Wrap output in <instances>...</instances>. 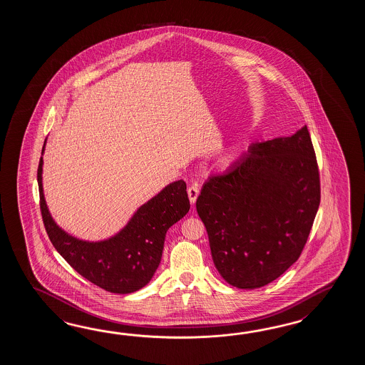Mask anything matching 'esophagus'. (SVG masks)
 I'll return each instance as SVG.
<instances>
[{
  "instance_id": "34e87169",
  "label": "esophagus",
  "mask_w": 365,
  "mask_h": 365,
  "mask_svg": "<svg viewBox=\"0 0 365 365\" xmlns=\"http://www.w3.org/2000/svg\"><path fill=\"white\" fill-rule=\"evenodd\" d=\"M187 195H189V200L192 203H195L198 195H200V187L197 185H192L187 187Z\"/></svg>"
}]
</instances>
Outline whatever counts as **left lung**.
Masks as SVG:
<instances>
[{
  "instance_id": "1",
  "label": "left lung",
  "mask_w": 365,
  "mask_h": 365,
  "mask_svg": "<svg viewBox=\"0 0 365 365\" xmlns=\"http://www.w3.org/2000/svg\"><path fill=\"white\" fill-rule=\"evenodd\" d=\"M321 201L317 158L307 126L257 142L197 200L212 261L233 287H262L303 252Z\"/></svg>"
}]
</instances>
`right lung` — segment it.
Segmentation results:
<instances>
[{
	"label": "right lung",
	"instance_id": "right-lung-1",
	"mask_svg": "<svg viewBox=\"0 0 365 365\" xmlns=\"http://www.w3.org/2000/svg\"><path fill=\"white\" fill-rule=\"evenodd\" d=\"M41 167L43 158L38 167L41 217L49 240L63 259L83 278L112 294H130L145 287L160 264L168 228L190 209L185 181L164 187L115 237L87 242L71 237L53 222L43 194Z\"/></svg>",
	"mask_w": 365,
	"mask_h": 365
}]
</instances>
